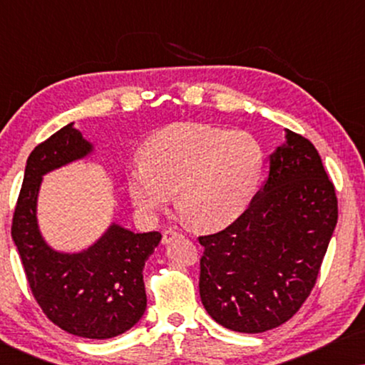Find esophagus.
Wrapping results in <instances>:
<instances>
[{"label":"esophagus","mask_w":365,"mask_h":365,"mask_svg":"<svg viewBox=\"0 0 365 365\" xmlns=\"http://www.w3.org/2000/svg\"><path fill=\"white\" fill-rule=\"evenodd\" d=\"M174 237H182V232L174 231V229H166V231H164V234H163V242L166 244V242H169Z\"/></svg>","instance_id":"obj_1"}]
</instances>
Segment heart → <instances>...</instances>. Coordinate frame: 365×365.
I'll list each match as a JSON object with an SVG mask.
<instances>
[{"mask_svg":"<svg viewBox=\"0 0 365 365\" xmlns=\"http://www.w3.org/2000/svg\"><path fill=\"white\" fill-rule=\"evenodd\" d=\"M262 169V146L251 133L182 123L153 136L146 156L133 159L128 191L146 216L163 211L176 192L189 222L209 231L241 216Z\"/></svg>","mask_w":365,"mask_h":365,"instance_id":"obj_1","label":"heart"}]
</instances>
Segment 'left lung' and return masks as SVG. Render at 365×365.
<instances>
[{"mask_svg":"<svg viewBox=\"0 0 365 365\" xmlns=\"http://www.w3.org/2000/svg\"><path fill=\"white\" fill-rule=\"evenodd\" d=\"M286 138L246 211L197 237L202 306L236 332L271 331L301 309L337 224L336 189L317 149L289 129Z\"/></svg>","mask_w":365,"mask_h":365,"instance_id":"8db88e82","label":"left lung"}]
</instances>
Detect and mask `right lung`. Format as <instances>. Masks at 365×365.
<instances>
[{
    "label": "right lung",
    "mask_w": 365,
    "mask_h": 365,
    "mask_svg": "<svg viewBox=\"0 0 365 365\" xmlns=\"http://www.w3.org/2000/svg\"><path fill=\"white\" fill-rule=\"evenodd\" d=\"M89 151L91 144L73 124L33 149L14 207L11 236L44 316L73 336L111 339L129 331L146 311L143 269L161 232L134 234L111 226L93 247L79 254H59L44 244L36 224L43 174Z\"/></svg>",
    "instance_id": "1"
}]
</instances>
